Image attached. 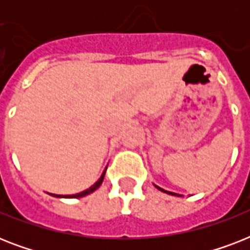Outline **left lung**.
Wrapping results in <instances>:
<instances>
[{"label":"left lung","mask_w":250,"mask_h":250,"mask_svg":"<svg viewBox=\"0 0 250 250\" xmlns=\"http://www.w3.org/2000/svg\"><path fill=\"white\" fill-rule=\"evenodd\" d=\"M157 187V186H156ZM157 188H158V189L160 190H162V192H165V193H168V194H174V196H178V194L176 193H174V192H168V190H165V189H162V188H160V187H157Z\"/></svg>","instance_id":"1"}]
</instances>
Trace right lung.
<instances>
[{
  "label": "right lung",
  "instance_id": "obj_1",
  "mask_svg": "<svg viewBox=\"0 0 250 250\" xmlns=\"http://www.w3.org/2000/svg\"><path fill=\"white\" fill-rule=\"evenodd\" d=\"M106 171V170H105ZM105 171L102 172L101 178L98 179L97 182L94 183L93 186L90 187V188H88V189L83 190V192H80V193H76V194H66V196H63V194H53L52 196H54V197H66V198H78V197H84V196H86V194L92 193V192H94V190L97 189L98 187L101 186L102 182H104V176H105Z\"/></svg>",
  "mask_w": 250,
  "mask_h": 250
}]
</instances>
